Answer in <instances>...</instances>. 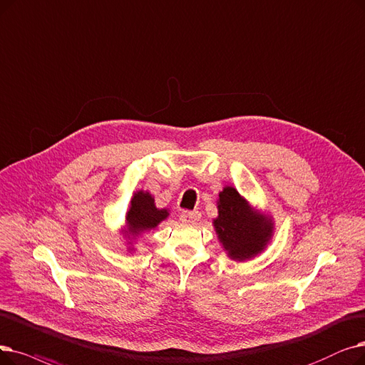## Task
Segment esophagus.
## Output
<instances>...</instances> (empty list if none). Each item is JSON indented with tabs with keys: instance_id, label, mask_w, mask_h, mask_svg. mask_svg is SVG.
<instances>
[{
	"instance_id": "34e87169",
	"label": "esophagus",
	"mask_w": 365,
	"mask_h": 365,
	"mask_svg": "<svg viewBox=\"0 0 365 365\" xmlns=\"http://www.w3.org/2000/svg\"><path fill=\"white\" fill-rule=\"evenodd\" d=\"M200 212H185L180 215V222L185 225H194L200 220Z\"/></svg>"
}]
</instances>
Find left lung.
Wrapping results in <instances>:
<instances>
[{
	"label": "left lung",
	"instance_id": "8db88e82",
	"mask_svg": "<svg viewBox=\"0 0 365 365\" xmlns=\"http://www.w3.org/2000/svg\"><path fill=\"white\" fill-rule=\"evenodd\" d=\"M213 227L227 255L239 262L264 252L274 232L273 217L253 207L232 186H225L219 192Z\"/></svg>",
	"mask_w": 365,
	"mask_h": 365
}]
</instances>
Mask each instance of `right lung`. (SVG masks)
Listing matches in <instances>:
<instances>
[{"label": "right lung", "mask_w": 365, "mask_h": 365, "mask_svg": "<svg viewBox=\"0 0 365 365\" xmlns=\"http://www.w3.org/2000/svg\"><path fill=\"white\" fill-rule=\"evenodd\" d=\"M168 209L156 207L155 198L149 191L140 189V191L134 192L130 209L125 216L123 228L120 231L125 235V239L128 240V243H126L128 245V252L134 250V242L138 235L156 228L168 217Z\"/></svg>", "instance_id": "right-lung-1"}]
</instances>
